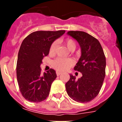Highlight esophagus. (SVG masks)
Listing matches in <instances>:
<instances>
[{
	"instance_id": "34e87169",
	"label": "esophagus",
	"mask_w": 122,
	"mask_h": 122,
	"mask_svg": "<svg viewBox=\"0 0 122 122\" xmlns=\"http://www.w3.org/2000/svg\"><path fill=\"white\" fill-rule=\"evenodd\" d=\"M60 74H61V73H60V72H59V71H56V74H57V76H60Z\"/></svg>"
}]
</instances>
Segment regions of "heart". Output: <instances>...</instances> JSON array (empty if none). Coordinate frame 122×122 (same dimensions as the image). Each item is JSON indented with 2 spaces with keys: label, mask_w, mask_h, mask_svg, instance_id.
Here are the masks:
<instances>
[{
  "label": "heart",
  "mask_w": 122,
  "mask_h": 122,
  "mask_svg": "<svg viewBox=\"0 0 122 122\" xmlns=\"http://www.w3.org/2000/svg\"><path fill=\"white\" fill-rule=\"evenodd\" d=\"M65 43L66 44L67 48L70 51H74L76 49V43L71 38L66 40L65 41ZM56 45H57L56 42L54 41L51 45L50 48H49V53L51 54L55 52ZM73 64H74V60L70 58L63 59V58L59 57L55 59L52 62V66L56 70L59 71H64L67 70L68 69L73 66Z\"/></svg>",
  "instance_id": "heart-1"
}]
</instances>
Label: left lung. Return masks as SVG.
I'll return each mask as SVG.
<instances>
[{
    "label": "left lung",
    "instance_id": "8db88e82",
    "mask_svg": "<svg viewBox=\"0 0 122 122\" xmlns=\"http://www.w3.org/2000/svg\"><path fill=\"white\" fill-rule=\"evenodd\" d=\"M68 34L76 39L81 48V56L74 70L82 73L76 80L70 74L66 83V92L79 103H88L98 95L106 76V57L99 41L82 31H69Z\"/></svg>",
    "mask_w": 122,
    "mask_h": 122
}]
</instances>
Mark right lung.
I'll return each instance as SVG.
<instances>
[{"mask_svg": "<svg viewBox=\"0 0 122 122\" xmlns=\"http://www.w3.org/2000/svg\"><path fill=\"white\" fill-rule=\"evenodd\" d=\"M65 32L36 31L22 41L18 52L16 76L20 92L27 101L39 103L49 95L52 83L57 77L56 71L51 68L42 74L40 65L49 54L51 44Z\"/></svg>", "mask_w": 122, "mask_h": 122, "instance_id": "1", "label": "right lung"}]
</instances>
